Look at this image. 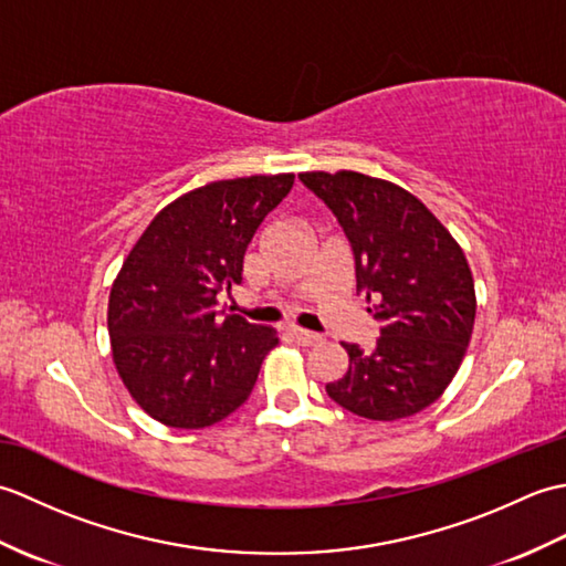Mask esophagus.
I'll return each instance as SVG.
<instances>
[{"mask_svg": "<svg viewBox=\"0 0 566 566\" xmlns=\"http://www.w3.org/2000/svg\"><path fill=\"white\" fill-rule=\"evenodd\" d=\"M292 338L298 345H316V343H321V335L318 333H311V331H304V328H292Z\"/></svg>", "mask_w": 566, "mask_h": 566, "instance_id": "34e87169", "label": "esophagus"}]
</instances>
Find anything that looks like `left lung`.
<instances>
[{
	"label": "left lung",
	"mask_w": 566,
	"mask_h": 566,
	"mask_svg": "<svg viewBox=\"0 0 566 566\" xmlns=\"http://www.w3.org/2000/svg\"><path fill=\"white\" fill-rule=\"evenodd\" d=\"M338 216L355 255L357 294L379 323L369 350L326 391L355 416L399 420L438 401L460 369L476 316L464 250L411 191L355 170L302 172Z\"/></svg>",
	"instance_id": "left-lung-1"
}]
</instances>
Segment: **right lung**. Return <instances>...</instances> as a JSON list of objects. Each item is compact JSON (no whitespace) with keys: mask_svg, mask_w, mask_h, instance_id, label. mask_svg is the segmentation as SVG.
I'll use <instances>...</instances> for the list:
<instances>
[{"mask_svg":"<svg viewBox=\"0 0 566 566\" xmlns=\"http://www.w3.org/2000/svg\"><path fill=\"white\" fill-rule=\"evenodd\" d=\"M294 172L219 179L155 213L112 284V357L143 411L170 428H209L248 401L276 331L221 318L219 294L243 280L252 235Z\"/></svg>","mask_w":566,"mask_h":566,"instance_id":"add662e5","label":"right lung"}]
</instances>
